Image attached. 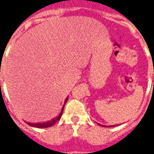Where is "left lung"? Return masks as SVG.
<instances>
[{"instance_id":"8db88e82","label":"left lung","mask_w":154,"mask_h":154,"mask_svg":"<svg viewBox=\"0 0 154 154\" xmlns=\"http://www.w3.org/2000/svg\"><path fill=\"white\" fill-rule=\"evenodd\" d=\"M116 125H112V126H116ZM112 126H110V127H112Z\"/></svg>"}]
</instances>
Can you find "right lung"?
<instances>
[{
  "label": "right lung",
  "mask_w": 154,
  "mask_h": 154,
  "mask_svg": "<svg viewBox=\"0 0 154 154\" xmlns=\"http://www.w3.org/2000/svg\"><path fill=\"white\" fill-rule=\"evenodd\" d=\"M68 100V97L65 99V105L66 104V101ZM65 105L64 106L62 107V109L60 111V113L58 115L57 117H55L54 119L51 120V121H49V122H45V123H29V122H27V124L30 126H32V127H36V128H48V127H51L53 126V125L56 124L57 122L60 119V117H61V115L63 113V110H64V107H65Z\"/></svg>",
  "instance_id": "right-lung-1"
}]
</instances>
